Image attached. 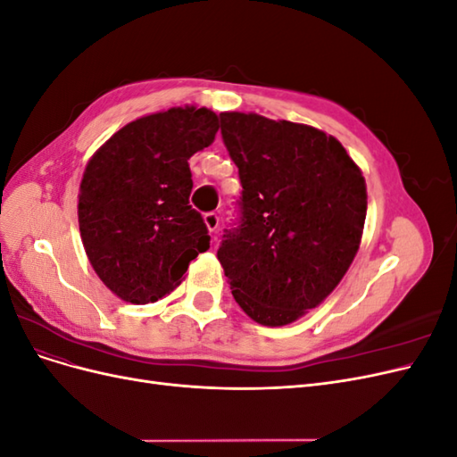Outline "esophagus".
<instances>
[{"label": "esophagus", "instance_id": "34e87169", "mask_svg": "<svg viewBox=\"0 0 457 457\" xmlns=\"http://www.w3.org/2000/svg\"><path fill=\"white\" fill-rule=\"evenodd\" d=\"M204 223H205L207 230H210L212 237H213L217 227H219V215H217V213H205V215H204Z\"/></svg>", "mask_w": 457, "mask_h": 457}]
</instances>
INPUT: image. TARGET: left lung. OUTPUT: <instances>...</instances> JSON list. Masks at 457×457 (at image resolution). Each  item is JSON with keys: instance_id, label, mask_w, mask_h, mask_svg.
Here are the masks:
<instances>
[{"instance_id": "left-lung-1", "label": "left lung", "mask_w": 457, "mask_h": 457, "mask_svg": "<svg viewBox=\"0 0 457 457\" xmlns=\"http://www.w3.org/2000/svg\"><path fill=\"white\" fill-rule=\"evenodd\" d=\"M220 133L242 183V223L217 257L240 309L287 326L334 292L361 247L362 171L324 131L255 112H223Z\"/></svg>"}]
</instances>
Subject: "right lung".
<instances>
[{
  "label": "right lung",
  "mask_w": 457,
  "mask_h": 457,
  "mask_svg": "<svg viewBox=\"0 0 457 457\" xmlns=\"http://www.w3.org/2000/svg\"><path fill=\"white\" fill-rule=\"evenodd\" d=\"M217 131L213 110L173 106L129 121L87 162L78 195L81 242L121 301L145 305L170 295L210 247L202 215L188 205V160Z\"/></svg>",
  "instance_id": "right-lung-1"
}]
</instances>
